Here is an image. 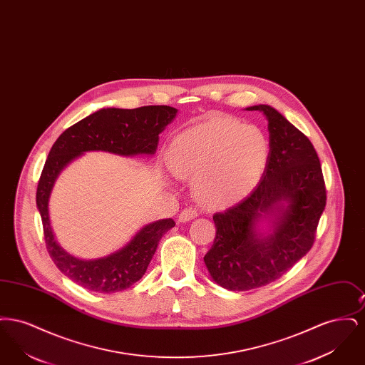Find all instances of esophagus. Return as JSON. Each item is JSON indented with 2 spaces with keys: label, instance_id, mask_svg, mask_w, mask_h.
Here are the masks:
<instances>
[{
  "label": "esophagus",
  "instance_id": "obj_1",
  "mask_svg": "<svg viewBox=\"0 0 365 365\" xmlns=\"http://www.w3.org/2000/svg\"><path fill=\"white\" fill-rule=\"evenodd\" d=\"M197 216H198V212H197L195 209H183V210L179 213V216H178V222H179V223H186V222H190V220H192V219L197 217Z\"/></svg>",
  "mask_w": 365,
  "mask_h": 365
}]
</instances>
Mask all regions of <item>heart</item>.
<instances>
[{"mask_svg":"<svg viewBox=\"0 0 365 365\" xmlns=\"http://www.w3.org/2000/svg\"><path fill=\"white\" fill-rule=\"evenodd\" d=\"M268 158L259 127L216 115L178 134L168 149L173 173L192 179L197 200L209 208L240 201L259 183Z\"/></svg>","mask_w":365,"mask_h":365,"instance_id":"heart-1","label":"heart"}]
</instances>
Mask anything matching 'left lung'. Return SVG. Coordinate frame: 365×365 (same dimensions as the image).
Here are the masks:
<instances>
[{
  "label": "left lung",
  "instance_id": "1",
  "mask_svg": "<svg viewBox=\"0 0 365 365\" xmlns=\"http://www.w3.org/2000/svg\"><path fill=\"white\" fill-rule=\"evenodd\" d=\"M268 122L269 158L243 201L213 216L216 237L204 261L210 278L246 292L280 278L312 247L326 207L320 160L311 140L269 105H255Z\"/></svg>",
  "mask_w": 365,
  "mask_h": 365
}]
</instances>
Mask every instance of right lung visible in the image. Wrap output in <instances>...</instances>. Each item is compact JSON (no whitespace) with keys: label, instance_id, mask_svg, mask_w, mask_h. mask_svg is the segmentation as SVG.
<instances>
[{"label":"right lung","instance_id":"add662e5","mask_svg":"<svg viewBox=\"0 0 365 365\" xmlns=\"http://www.w3.org/2000/svg\"><path fill=\"white\" fill-rule=\"evenodd\" d=\"M178 109L150 105L137 109L103 108L67 128L49 152L36 189L48 252L57 268L90 292L110 294L125 290L143 277L163 235L175 226L161 219L139 228L135 235L113 253L93 260L72 256L56 238L49 216L54 183L63 170L87 152H106L123 157L153 156L158 135L174 122Z\"/></svg>","mask_w":365,"mask_h":365}]
</instances>
